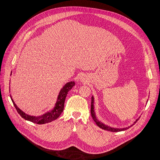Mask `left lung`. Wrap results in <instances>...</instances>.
<instances>
[{
  "mask_svg": "<svg viewBox=\"0 0 160 160\" xmlns=\"http://www.w3.org/2000/svg\"><path fill=\"white\" fill-rule=\"evenodd\" d=\"M93 103H94V98L93 97H91V114L92 117H93V119L94 120L95 122L96 123V124L98 126V127H100V128H102L103 130H108V131H110V132H121V131H124L126 130L127 129H128V128H130V127L128 128H112L108 127V126H106L105 124H104L103 123H102L100 121H99L96 117L95 115V110H94V106H93ZM138 119H137L134 123H136ZM133 125V124H132ZM131 126V127H132Z\"/></svg>",
  "mask_w": 160,
  "mask_h": 160,
  "instance_id": "obj_1",
  "label": "left lung"
}]
</instances>
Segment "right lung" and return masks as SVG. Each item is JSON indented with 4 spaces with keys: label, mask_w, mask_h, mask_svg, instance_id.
Returning <instances> with one entry per match:
<instances>
[{
    "label": "right lung",
    "mask_w": 160,
    "mask_h": 160,
    "mask_svg": "<svg viewBox=\"0 0 160 160\" xmlns=\"http://www.w3.org/2000/svg\"><path fill=\"white\" fill-rule=\"evenodd\" d=\"M74 85H75V83L74 82H67L60 90V93H59L58 97L57 102L55 104V106L53 108V110L51 112H48L41 116H37V117L31 116L24 113L15 104L13 100L11 97V95H10V98L12 99V101L16 109L17 112H18V113L22 117L23 119H24L25 120L29 121L30 122H32L33 123H36L38 124H43L50 122L56 120V119L58 118L59 116L62 114L64 108L65 100L67 97V95L68 94V92L72 89V88Z\"/></svg>",
    "instance_id": "obj_1"
}]
</instances>
